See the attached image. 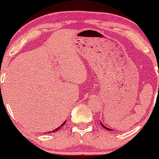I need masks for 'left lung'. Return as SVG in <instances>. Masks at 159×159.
<instances>
[{"label":"left lung","mask_w":159,"mask_h":159,"mask_svg":"<svg viewBox=\"0 0 159 159\" xmlns=\"http://www.w3.org/2000/svg\"><path fill=\"white\" fill-rule=\"evenodd\" d=\"M100 124H101V126H103V127H104V128H105V129H106V130H109V131H111V129H109V128H108V127H106V126H104V125L102 124V123H100Z\"/></svg>","instance_id":"1"}]
</instances>
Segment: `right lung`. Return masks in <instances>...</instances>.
<instances>
[{
    "mask_svg": "<svg viewBox=\"0 0 159 159\" xmlns=\"http://www.w3.org/2000/svg\"><path fill=\"white\" fill-rule=\"evenodd\" d=\"M64 124H65V122H64V123H63V124L61 125V126H59V127H57V128H56V129H55V130H54V131H49V133H50V132H52V133H53V132H55V131H57L58 130H59V129L61 128V126H64Z\"/></svg>",
    "mask_w": 159,
    "mask_h": 159,
    "instance_id": "right-lung-1",
    "label": "right lung"
}]
</instances>
